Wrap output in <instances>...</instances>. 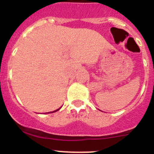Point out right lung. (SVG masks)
Masks as SVG:
<instances>
[{"mask_svg": "<svg viewBox=\"0 0 154 154\" xmlns=\"http://www.w3.org/2000/svg\"><path fill=\"white\" fill-rule=\"evenodd\" d=\"M61 108H59V109H56V110H55V111H53V112H50V113H51V112H57V111H58V110H59ZM48 113H49V112H48Z\"/></svg>", "mask_w": 154, "mask_h": 154, "instance_id": "add662e5", "label": "right lung"}]
</instances>
